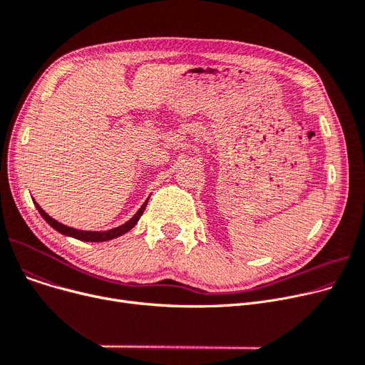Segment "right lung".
<instances>
[{"mask_svg": "<svg viewBox=\"0 0 365 365\" xmlns=\"http://www.w3.org/2000/svg\"><path fill=\"white\" fill-rule=\"evenodd\" d=\"M148 201H149V198H148V200L145 201V204L139 208V212H138L136 215H134L128 222H125L124 225H121V226H118V227H113V229H109V231H103V232L80 231V229H73V227L65 226V225L59 223L57 220H54L53 217H50V216L44 212V210H43L40 205H38L36 202H35V207L38 208V212H40V215L46 219V222H47L51 227H54L57 232H61V234H63V235H66V237H72V238H76V240L87 241V242H102V241H109V240H112V238H117V237H120V235L128 232L130 229L138 223V220L140 219V216L143 215L145 207H146Z\"/></svg>", "mask_w": 365, "mask_h": 365, "instance_id": "right-lung-1", "label": "right lung"}]
</instances>
